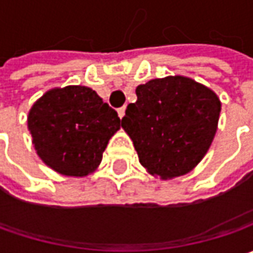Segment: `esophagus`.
Wrapping results in <instances>:
<instances>
[{"instance_id": "obj_1", "label": "esophagus", "mask_w": 253, "mask_h": 253, "mask_svg": "<svg viewBox=\"0 0 253 253\" xmlns=\"http://www.w3.org/2000/svg\"><path fill=\"white\" fill-rule=\"evenodd\" d=\"M125 110H126L125 107H122V108L118 110V115H120V118H124V115H125Z\"/></svg>"}]
</instances>
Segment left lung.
I'll return each mask as SVG.
<instances>
[{"mask_svg": "<svg viewBox=\"0 0 253 253\" xmlns=\"http://www.w3.org/2000/svg\"><path fill=\"white\" fill-rule=\"evenodd\" d=\"M122 128L141 165L162 180L187 174L209 152L218 128L221 101L207 85L186 76L153 79L136 87Z\"/></svg>", "mask_w": 253, "mask_h": 253, "instance_id": "obj_1", "label": "left lung"}]
</instances>
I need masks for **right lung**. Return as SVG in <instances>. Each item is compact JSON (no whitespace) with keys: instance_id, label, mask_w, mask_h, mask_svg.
Returning <instances> with one entry per match:
<instances>
[{"instance_id":"obj_1","label":"right lung","mask_w":253,"mask_h":253,"mask_svg":"<svg viewBox=\"0 0 253 253\" xmlns=\"http://www.w3.org/2000/svg\"><path fill=\"white\" fill-rule=\"evenodd\" d=\"M122 126L118 114L85 85L46 91L28 112V129L38 156L50 169L72 177L100 166L111 136Z\"/></svg>"}]
</instances>
